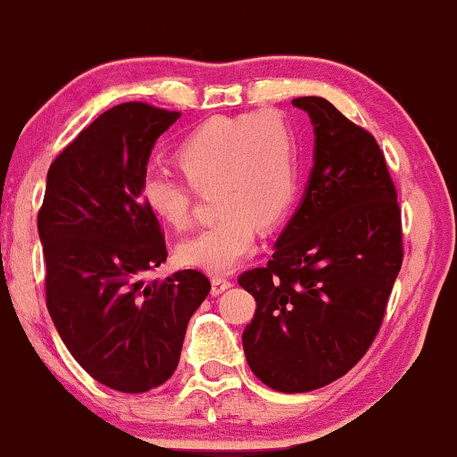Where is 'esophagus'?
Here are the masks:
<instances>
[{"label": "esophagus", "mask_w": 457, "mask_h": 457, "mask_svg": "<svg viewBox=\"0 0 457 457\" xmlns=\"http://www.w3.org/2000/svg\"><path fill=\"white\" fill-rule=\"evenodd\" d=\"M234 282L228 280V278H212L211 282V293L212 295H221L223 291H228V288H232Z\"/></svg>", "instance_id": "1"}]
</instances>
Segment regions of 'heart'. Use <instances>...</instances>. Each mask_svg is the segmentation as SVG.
Listing matches in <instances>:
<instances>
[{
	"label": "heart",
	"instance_id": "heart-1",
	"mask_svg": "<svg viewBox=\"0 0 457 457\" xmlns=\"http://www.w3.org/2000/svg\"><path fill=\"white\" fill-rule=\"evenodd\" d=\"M177 164L187 181L149 169L141 179V198L160 221L186 229L195 192L215 187L221 217L177 248L179 262L209 274H228L251 257L259 223L276 228L295 202L297 138L285 115L271 109L211 118L179 145Z\"/></svg>",
	"mask_w": 457,
	"mask_h": 457
}]
</instances>
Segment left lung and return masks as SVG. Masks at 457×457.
Returning a JSON list of instances; mask_svg holds the SVG:
<instances>
[{
	"mask_svg": "<svg viewBox=\"0 0 457 457\" xmlns=\"http://www.w3.org/2000/svg\"><path fill=\"white\" fill-rule=\"evenodd\" d=\"M314 126V166L265 268L238 285L257 302L242 333L251 371L278 392L335 382L382 327L403 263L401 209L373 135L322 96H299Z\"/></svg>",
	"mask_w": 457,
	"mask_h": 457,
	"instance_id": "8db88e82",
	"label": "left lung"
}]
</instances>
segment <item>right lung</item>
Returning <instances> with one entry per match:
<instances>
[{
	"mask_svg": "<svg viewBox=\"0 0 457 457\" xmlns=\"http://www.w3.org/2000/svg\"><path fill=\"white\" fill-rule=\"evenodd\" d=\"M179 115L147 103L101 113L50 164L37 215L46 305L62 344L96 382L129 395L175 373L187 322L211 291L198 270L143 278L169 253L141 179Z\"/></svg>",
	"mask_w": 457,
	"mask_h": 457,
	"instance_id": "1",
	"label": "right lung"
}]
</instances>
